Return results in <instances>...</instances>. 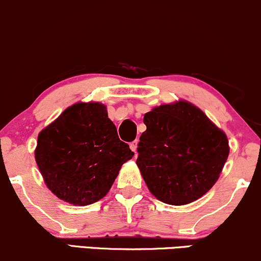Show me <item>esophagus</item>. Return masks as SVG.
<instances>
[{"label":"esophagus","instance_id":"34e87169","mask_svg":"<svg viewBox=\"0 0 261 261\" xmlns=\"http://www.w3.org/2000/svg\"><path fill=\"white\" fill-rule=\"evenodd\" d=\"M129 147L132 149V151H134V152L137 153V147H138V140H134L132 141V143L129 144Z\"/></svg>","mask_w":261,"mask_h":261}]
</instances>
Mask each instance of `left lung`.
I'll use <instances>...</instances> for the list:
<instances>
[{"label":"left lung","mask_w":261,"mask_h":261,"mask_svg":"<svg viewBox=\"0 0 261 261\" xmlns=\"http://www.w3.org/2000/svg\"><path fill=\"white\" fill-rule=\"evenodd\" d=\"M137 166L147 189L167 204H189L213 188L230 146L226 134L186 100L156 106L144 115Z\"/></svg>","instance_id":"obj_1"}]
</instances>
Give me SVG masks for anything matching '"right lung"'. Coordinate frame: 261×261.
Returning a JSON list of instances; mask_svg holds the SVG:
<instances>
[{
	"mask_svg": "<svg viewBox=\"0 0 261 261\" xmlns=\"http://www.w3.org/2000/svg\"><path fill=\"white\" fill-rule=\"evenodd\" d=\"M134 156L120 140L108 109L76 102L40 132L35 160L47 188L67 203L88 205L105 197L123 163Z\"/></svg>",
	"mask_w": 261,
	"mask_h": 261,
	"instance_id": "right-lung-1",
	"label": "right lung"
}]
</instances>
